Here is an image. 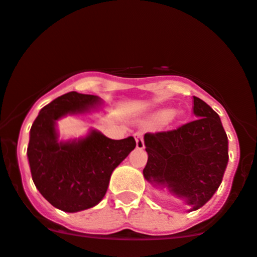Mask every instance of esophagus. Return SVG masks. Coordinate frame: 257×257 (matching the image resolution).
<instances>
[{
  "instance_id": "esophagus-1",
  "label": "esophagus",
  "mask_w": 257,
  "mask_h": 257,
  "mask_svg": "<svg viewBox=\"0 0 257 257\" xmlns=\"http://www.w3.org/2000/svg\"><path fill=\"white\" fill-rule=\"evenodd\" d=\"M134 139H135V143H137V149L142 150V149L145 148V144H144V137H143L142 132H137V133L134 134Z\"/></svg>"
}]
</instances>
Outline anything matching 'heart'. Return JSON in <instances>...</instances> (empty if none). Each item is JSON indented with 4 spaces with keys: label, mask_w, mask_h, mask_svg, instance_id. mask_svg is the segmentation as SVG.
Returning <instances> with one entry per match:
<instances>
[{
    "label": "heart",
    "mask_w": 257,
    "mask_h": 257,
    "mask_svg": "<svg viewBox=\"0 0 257 257\" xmlns=\"http://www.w3.org/2000/svg\"><path fill=\"white\" fill-rule=\"evenodd\" d=\"M179 113L171 109H160L151 115V120L154 123H171L178 118Z\"/></svg>",
    "instance_id": "obj_1"
}]
</instances>
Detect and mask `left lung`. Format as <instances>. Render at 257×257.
Instances as JSON below:
<instances>
[{"instance_id": "8db88e82", "label": "left lung", "mask_w": 257, "mask_h": 257, "mask_svg": "<svg viewBox=\"0 0 257 257\" xmlns=\"http://www.w3.org/2000/svg\"><path fill=\"white\" fill-rule=\"evenodd\" d=\"M196 119L144 137L148 163L143 173L155 187H167L191 210L204 206L221 184L228 162V139L218 114L194 96Z\"/></svg>"}]
</instances>
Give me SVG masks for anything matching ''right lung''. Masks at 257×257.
I'll return each mask as SVG.
<instances>
[{"label": "right lung", "instance_id": "add662e5", "mask_svg": "<svg viewBox=\"0 0 257 257\" xmlns=\"http://www.w3.org/2000/svg\"><path fill=\"white\" fill-rule=\"evenodd\" d=\"M97 103L100 97L95 95L67 92L45 106L30 129L27 154L34 184L52 206L66 212L97 205L112 172L137 145L133 137L112 140L96 131L78 142L58 143L56 120Z\"/></svg>", "mask_w": 257, "mask_h": 257}]
</instances>
